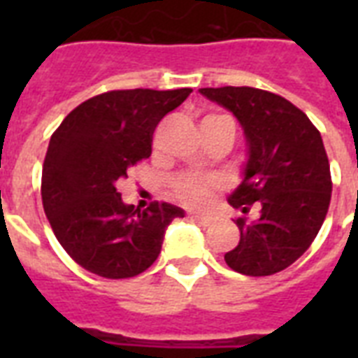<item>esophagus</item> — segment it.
<instances>
[{"mask_svg":"<svg viewBox=\"0 0 358 358\" xmlns=\"http://www.w3.org/2000/svg\"><path fill=\"white\" fill-rule=\"evenodd\" d=\"M191 217L195 219L196 223H201L202 227H210V224L213 223V219L210 217V215H202V213H193Z\"/></svg>","mask_w":358,"mask_h":358,"instance_id":"obj_1","label":"esophagus"}]
</instances>
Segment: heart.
I'll return each mask as SVG.
<instances>
[{"instance_id":"b5f03b06","label":"heart","mask_w":358,"mask_h":358,"mask_svg":"<svg viewBox=\"0 0 358 358\" xmlns=\"http://www.w3.org/2000/svg\"><path fill=\"white\" fill-rule=\"evenodd\" d=\"M217 122H232L229 117L224 115H206L201 122L202 126H210V124ZM174 193L178 199L189 204V206H204L215 191L221 187V182L215 176H193V174H184L173 182Z\"/></svg>"}]
</instances>
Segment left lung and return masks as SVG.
<instances>
[{"instance_id": "left-lung-1", "label": "left lung", "mask_w": 358, "mask_h": 358, "mask_svg": "<svg viewBox=\"0 0 358 358\" xmlns=\"http://www.w3.org/2000/svg\"><path fill=\"white\" fill-rule=\"evenodd\" d=\"M229 109L241 124L247 145L243 178L229 204L255 221L236 219L239 243L224 255L234 271L266 277L292 266L322 229L331 202V171L322 135L286 98L252 87L199 91Z\"/></svg>"}]
</instances>
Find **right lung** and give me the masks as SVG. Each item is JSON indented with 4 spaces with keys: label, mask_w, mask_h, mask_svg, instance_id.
Returning a JSON list of instances; mask_svg holds the SVG:
<instances>
[{
    "label": "right lung",
    "mask_w": 358,
    "mask_h": 358,
    "mask_svg": "<svg viewBox=\"0 0 358 358\" xmlns=\"http://www.w3.org/2000/svg\"><path fill=\"white\" fill-rule=\"evenodd\" d=\"M191 89L109 91L66 115L48 145L42 204L70 258L106 278L146 271L162 252L165 230L184 210L154 202L124 204L117 191L135 163L152 154V134Z\"/></svg>",
    "instance_id": "right-lung-1"
}]
</instances>
